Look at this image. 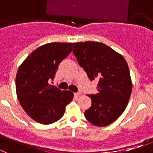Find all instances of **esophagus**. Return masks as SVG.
<instances>
[{
  "mask_svg": "<svg viewBox=\"0 0 153 153\" xmlns=\"http://www.w3.org/2000/svg\"><path fill=\"white\" fill-rule=\"evenodd\" d=\"M76 95V97H78V96H81V92H77V93H75V94H74Z\"/></svg>",
  "mask_w": 153,
  "mask_h": 153,
  "instance_id": "1",
  "label": "esophagus"
}]
</instances>
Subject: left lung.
<instances>
[{
	"label": "left lung",
	"mask_w": 153,
	"mask_h": 153,
	"mask_svg": "<svg viewBox=\"0 0 153 153\" xmlns=\"http://www.w3.org/2000/svg\"><path fill=\"white\" fill-rule=\"evenodd\" d=\"M73 54L90 81H97V93L88 95L91 106L86 119L97 127L112 123L123 113L129 102L132 83L123 56L104 43L93 41L76 42Z\"/></svg>",
	"instance_id": "left-lung-1"
}]
</instances>
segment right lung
<instances>
[{
    "label": "right lung",
    "mask_w": 153,
    "mask_h": 153,
    "mask_svg": "<svg viewBox=\"0 0 153 153\" xmlns=\"http://www.w3.org/2000/svg\"><path fill=\"white\" fill-rule=\"evenodd\" d=\"M74 43L50 42L30 54L16 76L17 97L22 107L32 119L51 124L63 117L65 108L73 99L71 91H62L50 85L59 63L72 50Z\"/></svg>",
    "instance_id": "right-lung-1"
}]
</instances>
